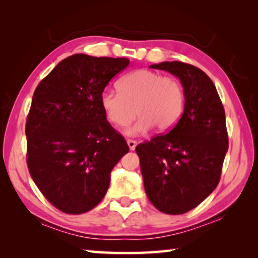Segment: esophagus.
Here are the masks:
<instances>
[{
    "label": "esophagus",
    "instance_id": "esophagus-1",
    "mask_svg": "<svg viewBox=\"0 0 258 258\" xmlns=\"http://www.w3.org/2000/svg\"><path fill=\"white\" fill-rule=\"evenodd\" d=\"M127 145H128V148H130L131 150H134L135 147H137V145H138V142L135 141V140L128 139V140H127Z\"/></svg>",
    "mask_w": 258,
    "mask_h": 258
}]
</instances>
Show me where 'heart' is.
<instances>
[{"mask_svg": "<svg viewBox=\"0 0 258 258\" xmlns=\"http://www.w3.org/2000/svg\"><path fill=\"white\" fill-rule=\"evenodd\" d=\"M119 91L106 90L100 98L103 111L113 125H128L140 115L130 135L145 134L154 127L165 132L176 125L185 103L184 87L176 77L151 69H139L119 81Z\"/></svg>", "mask_w": 258, "mask_h": 258, "instance_id": "obj_1", "label": "heart"}]
</instances>
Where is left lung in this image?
<instances>
[{
    "label": "left lung",
    "instance_id": "8db88e82",
    "mask_svg": "<svg viewBox=\"0 0 258 258\" xmlns=\"http://www.w3.org/2000/svg\"><path fill=\"white\" fill-rule=\"evenodd\" d=\"M180 78L185 103L180 120L166 134L137 147L150 203L165 214L191 211L215 190L229 148L225 111L213 81L181 61L151 64Z\"/></svg>",
    "mask_w": 258,
    "mask_h": 258
}]
</instances>
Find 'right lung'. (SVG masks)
<instances>
[{
	"mask_svg": "<svg viewBox=\"0 0 258 258\" xmlns=\"http://www.w3.org/2000/svg\"><path fill=\"white\" fill-rule=\"evenodd\" d=\"M128 63L126 58L74 54L35 90L26 121L28 171L61 212L82 214L97 206L111 169L128 152L100 101L109 81Z\"/></svg>",
	"mask_w": 258,
	"mask_h": 258,
	"instance_id": "right-lung-1",
	"label": "right lung"
}]
</instances>
